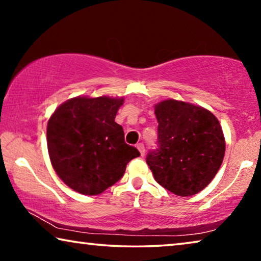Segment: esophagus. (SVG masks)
Masks as SVG:
<instances>
[{"label": "esophagus", "mask_w": 261, "mask_h": 261, "mask_svg": "<svg viewBox=\"0 0 261 261\" xmlns=\"http://www.w3.org/2000/svg\"><path fill=\"white\" fill-rule=\"evenodd\" d=\"M137 148H138V151L140 152V154H142V155L145 154V147H144V144L143 143H138L137 144Z\"/></svg>", "instance_id": "1"}]
</instances>
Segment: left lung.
Masks as SVG:
<instances>
[{
	"label": "left lung",
	"instance_id": "left-lung-1",
	"mask_svg": "<svg viewBox=\"0 0 261 261\" xmlns=\"http://www.w3.org/2000/svg\"><path fill=\"white\" fill-rule=\"evenodd\" d=\"M154 113L158 148L146 156L153 176L177 196L197 194L212 182L224 158L220 122L209 110L176 100L158 103Z\"/></svg>",
	"mask_w": 261,
	"mask_h": 261
}]
</instances>
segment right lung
Segmentation results:
<instances>
[{"label": "right lung", "instance_id": "right-lung-1", "mask_svg": "<svg viewBox=\"0 0 261 261\" xmlns=\"http://www.w3.org/2000/svg\"><path fill=\"white\" fill-rule=\"evenodd\" d=\"M124 98L74 97L56 109L47 123L49 159L58 176L75 192L98 195L123 176L140 155L124 140L115 122Z\"/></svg>", "mask_w": 261, "mask_h": 261}]
</instances>
